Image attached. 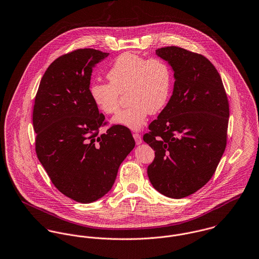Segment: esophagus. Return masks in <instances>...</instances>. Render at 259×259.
I'll list each match as a JSON object with an SVG mask.
<instances>
[{
    "instance_id": "34e87169",
    "label": "esophagus",
    "mask_w": 259,
    "mask_h": 259,
    "mask_svg": "<svg viewBox=\"0 0 259 259\" xmlns=\"http://www.w3.org/2000/svg\"><path fill=\"white\" fill-rule=\"evenodd\" d=\"M133 137H134V139H135L137 144H141V142H142V140H141V137L140 134H137V133H136V134L133 135Z\"/></svg>"
}]
</instances>
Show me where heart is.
I'll return each instance as SVG.
<instances>
[{
  "instance_id": "b5f03b06",
  "label": "heart",
  "mask_w": 259,
  "mask_h": 259,
  "mask_svg": "<svg viewBox=\"0 0 259 259\" xmlns=\"http://www.w3.org/2000/svg\"><path fill=\"white\" fill-rule=\"evenodd\" d=\"M110 83L91 84L90 96L100 111L106 115L118 113L119 94L128 91L131 105L113 118V122L140 131L150 114L160 112L171 95L172 72L160 58L146 59L133 52L118 56L107 75Z\"/></svg>"
}]
</instances>
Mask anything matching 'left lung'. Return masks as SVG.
<instances>
[{
    "mask_svg": "<svg viewBox=\"0 0 259 259\" xmlns=\"http://www.w3.org/2000/svg\"><path fill=\"white\" fill-rule=\"evenodd\" d=\"M174 73L173 93L143 136L155 151L147 167L159 193L181 199L212 178L227 145L229 101L222 78L203 55L184 48H158Z\"/></svg>",
    "mask_w": 259,
    "mask_h": 259,
    "instance_id": "8db88e82",
    "label": "left lung"
}]
</instances>
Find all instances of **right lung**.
I'll list each match as a JSON object with an SVG mask.
<instances>
[{
    "instance_id": "obj_1",
    "label": "right lung",
    "mask_w": 259,
    "mask_h": 259,
    "mask_svg": "<svg viewBox=\"0 0 259 259\" xmlns=\"http://www.w3.org/2000/svg\"><path fill=\"white\" fill-rule=\"evenodd\" d=\"M108 56L84 48L55 59L41 78L33 107L38 160L56 188L84 204L112 189L119 165L136 145L123 125L99 134L105 116L89 89L93 68Z\"/></svg>"
}]
</instances>
